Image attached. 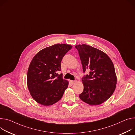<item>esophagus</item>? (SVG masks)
<instances>
[{
	"mask_svg": "<svg viewBox=\"0 0 135 135\" xmlns=\"http://www.w3.org/2000/svg\"><path fill=\"white\" fill-rule=\"evenodd\" d=\"M70 83L71 84H74L75 83H76V81H70Z\"/></svg>",
	"mask_w": 135,
	"mask_h": 135,
	"instance_id": "34e87169",
	"label": "esophagus"
}]
</instances>
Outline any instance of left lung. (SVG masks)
Instances as JSON below:
<instances>
[{
	"instance_id": "1",
	"label": "left lung",
	"mask_w": 135,
	"mask_h": 135,
	"mask_svg": "<svg viewBox=\"0 0 135 135\" xmlns=\"http://www.w3.org/2000/svg\"><path fill=\"white\" fill-rule=\"evenodd\" d=\"M80 55L83 72L89 74L82 79L84 87L80 99L91 105H99L111 96L117 83L114 64L108 55L88 45L75 46Z\"/></svg>"
}]
</instances>
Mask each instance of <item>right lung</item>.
Segmentation results:
<instances>
[{
  "label": "right lung",
  "instance_id": "1",
  "mask_svg": "<svg viewBox=\"0 0 135 135\" xmlns=\"http://www.w3.org/2000/svg\"><path fill=\"white\" fill-rule=\"evenodd\" d=\"M71 48L70 45L55 44L42 49L32 59L27 71V87L39 104L51 105L62 98L69 82L57 72L61 70L63 57Z\"/></svg>",
  "mask_w": 135,
  "mask_h": 135
}]
</instances>
